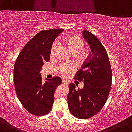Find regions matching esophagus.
<instances>
[{
    "label": "esophagus",
    "mask_w": 132,
    "mask_h": 132,
    "mask_svg": "<svg viewBox=\"0 0 132 132\" xmlns=\"http://www.w3.org/2000/svg\"><path fill=\"white\" fill-rule=\"evenodd\" d=\"M62 84H64V85H68V82H67V81H66L65 80H62Z\"/></svg>",
    "instance_id": "obj_1"
}]
</instances>
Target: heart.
Returning <instances> with one entry per match:
<instances>
[{"label":"heart","mask_w":132,"mask_h":132,"mask_svg":"<svg viewBox=\"0 0 132 132\" xmlns=\"http://www.w3.org/2000/svg\"><path fill=\"white\" fill-rule=\"evenodd\" d=\"M63 41L70 51L75 54L80 61H84L87 58L89 51L86 48H84L85 42L82 39L75 36H69L64 38ZM58 45L59 44L57 41H54L52 44L51 55L52 57L56 54ZM58 69L61 76L67 77L75 69V66L72 63H61L59 66Z\"/></svg>","instance_id":"obj_1"}]
</instances>
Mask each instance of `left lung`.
Wrapping results in <instances>:
<instances>
[{
    "instance_id": "8db88e82",
    "label": "left lung",
    "mask_w": 132,
    "mask_h": 132,
    "mask_svg": "<svg viewBox=\"0 0 132 132\" xmlns=\"http://www.w3.org/2000/svg\"><path fill=\"white\" fill-rule=\"evenodd\" d=\"M83 36L91 50L88 58L76 72L74 79L83 81L84 88L69 85V108L78 119H87L100 111L106 104L111 87V68L106 50L98 39L87 30Z\"/></svg>"
}]
</instances>
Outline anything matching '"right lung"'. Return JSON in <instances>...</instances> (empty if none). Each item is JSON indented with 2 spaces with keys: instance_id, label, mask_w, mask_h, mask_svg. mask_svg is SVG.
I'll return each instance as SVG.
<instances>
[{
  "instance_id": "1",
  "label": "right lung",
  "mask_w": 132,
  "mask_h": 132,
  "mask_svg": "<svg viewBox=\"0 0 132 132\" xmlns=\"http://www.w3.org/2000/svg\"><path fill=\"white\" fill-rule=\"evenodd\" d=\"M63 29L42 30L26 44L19 54L13 69L15 89L25 110L35 116L51 111L54 101V91L61 84L55 76L43 82L40 71L50 60L51 48L56 37Z\"/></svg>"
}]
</instances>
